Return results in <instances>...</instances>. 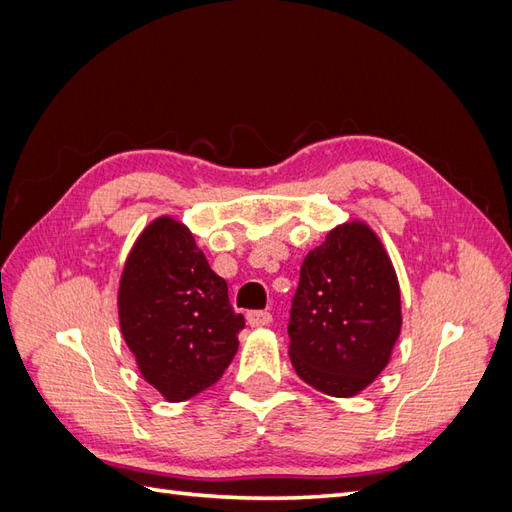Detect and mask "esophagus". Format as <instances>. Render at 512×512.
I'll list each match as a JSON object with an SVG mask.
<instances>
[{
	"label": "esophagus",
	"mask_w": 512,
	"mask_h": 512,
	"mask_svg": "<svg viewBox=\"0 0 512 512\" xmlns=\"http://www.w3.org/2000/svg\"><path fill=\"white\" fill-rule=\"evenodd\" d=\"M247 322L252 324V327H267V324L273 322V316L269 312H250L247 314Z\"/></svg>",
	"instance_id": "esophagus-1"
}]
</instances>
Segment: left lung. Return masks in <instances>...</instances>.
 Instances as JSON below:
<instances>
[{
    "label": "left lung",
    "instance_id": "left-lung-1",
    "mask_svg": "<svg viewBox=\"0 0 512 512\" xmlns=\"http://www.w3.org/2000/svg\"><path fill=\"white\" fill-rule=\"evenodd\" d=\"M401 331L393 262L365 222L333 228L301 265L288 322L292 367L333 397L361 393L389 365Z\"/></svg>",
    "mask_w": 512,
    "mask_h": 512
}]
</instances>
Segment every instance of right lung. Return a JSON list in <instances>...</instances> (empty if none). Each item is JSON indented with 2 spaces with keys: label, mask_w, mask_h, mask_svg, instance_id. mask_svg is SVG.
I'll return each instance as SVG.
<instances>
[{
  "label": "right lung",
  "mask_w": 512,
  "mask_h": 512,
  "mask_svg": "<svg viewBox=\"0 0 512 512\" xmlns=\"http://www.w3.org/2000/svg\"><path fill=\"white\" fill-rule=\"evenodd\" d=\"M119 324L143 378L168 401L203 393L239 348L245 318L192 232L168 218L136 239L119 282Z\"/></svg>",
  "instance_id": "obj_1"
}]
</instances>
